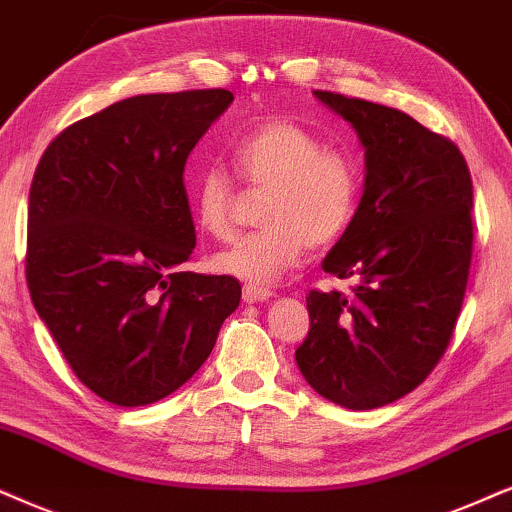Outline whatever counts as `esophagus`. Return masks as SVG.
Listing matches in <instances>:
<instances>
[{"label": "esophagus", "instance_id": "esophagus-1", "mask_svg": "<svg viewBox=\"0 0 512 512\" xmlns=\"http://www.w3.org/2000/svg\"><path fill=\"white\" fill-rule=\"evenodd\" d=\"M271 297L269 288H257V286H245L243 288V300L252 304V302H267Z\"/></svg>", "mask_w": 512, "mask_h": 512}]
</instances>
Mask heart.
<instances>
[{
  "label": "heart",
  "mask_w": 512,
  "mask_h": 512,
  "mask_svg": "<svg viewBox=\"0 0 512 512\" xmlns=\"http://www.w3.org/2000/svg\"><path fill=\"white\" fill-rule=\"evenodd\" d=\"M231 167L255 189H267L264 229L212 257V269L238 281L274 283L302 262L307 245L323 248L345 234L359 208L361 172L347 153L323 148L312 129L267 118L231 141ZM200 229L215 238L234 231V181L222 165H205L191 184Z\"/></svg>",
  "instance_id": "b5f03b06"
}]
</instances>
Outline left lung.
I'll return each mask as SVG.
<instances>
[{"mask_svg":"<svg viewBox=\"0 0 512 512\" xmlns=\"http://www.w3.org/2000/svg\"><path fill=\"white\" fill-rule=\"evenodd\" d=\"M314 96L354 127L366 177L357 215L321 264L357 286L309 293L295 361L323 399L368 411L416 390L449 347L472 257V179L454 141L411 115Z\"/></svg>","mask_w":512,"mask_h":512,"instance_id":"1","label":"left lung"}]
</instances>
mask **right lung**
Here are the masks:
<instances>
[{
  "label": "right lung",
  "mask_w": 512,
  "mask_h": 512,
  "mask_svg": "<svg viewBox=\"0 0 512 512\" xmlns=\"http://www.w3.org/2000/svg\"><path fill=\"white\" fill-rule=\"evenodd\" d=\"M226 89L141 94L63 129L30 186L25 278L73 373L146 406L203 366L241 302L231 276L181 271L196 248L186 160Z\"/></svg>",
  "instance_id": "obj_1"
}]
</instances>
